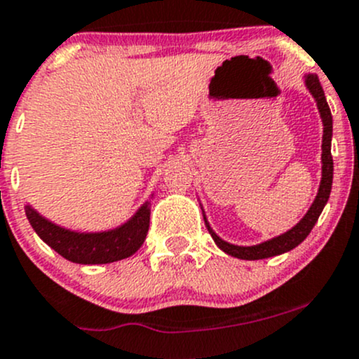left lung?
Listing matches in <instances>:
<instances>
[{"label":"left lung","mask_w":359,"mask_h":359,"mask_svg":"<svg viewBox=\"0 0 359 359\" xmlns=\"http://www.w3.org/2000/svg\"><path fill=\"white\" fill-rule=\"evenodd\" d=\"M304 87L308 88V92L311 94V97L315 99L318 107L320 118H322L323 125V135H322V180H320V187L315 196L313 203L310 205L306 214L303 215L302 221L298 224H294L291 229L286 233L279 234V236L271 238L267 241H262L258 245L252 246H241V245H233V243H227L222 240L221 236L215 234V231L212 229L209 221L205 217V212H203V221H205L207 229H209L212 240L215 241V245L227 253V255L234 258H241V260H262V258L276 257L280 253H286L289 250L296 248V246L302 243L304 238L310 234V231L313 229V226L317 224L320 214H322L323 207H325L327 200L330 196V190H332V176H334V163H332V154H330V142H332V114H330L329 104H327L325 94H323V88L320 86L318 76L313 73H304L303 75Z\"/></svg>","instance_id":"1"}]
</instances>
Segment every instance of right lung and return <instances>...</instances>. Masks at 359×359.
I'll use <instances>...</instances> for the list:
<instances>
[{
	"mask_svg": "<svg viewBox=\"0 0 359 359\" xmlns=\"http://www.w3.org/2000/svg\"><path fill=\"white\" fill-rule=\"evenodd\" d=\"M25 214L41 240L61 257L73 264L99 265L132 257L144 245L150 224V200L142 203L132 217L121 226L92 233L57 226L29 203L25 205Z\"/></svg>",
	"mask_w": 359,
	"mask_h": 359,
	"instance_id": "obj_1",
	"label": "right lung"
}]
</instances>
